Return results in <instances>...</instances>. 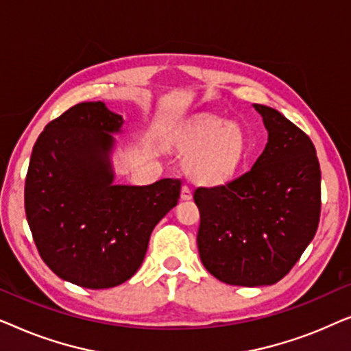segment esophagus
I'll return each instance as SVG.
<instances>
[{
  "label": "esophagus",
  "instance_id": "34e87169",
  "mask_svg": "<svg viewBox=\"0 0 351 351\" xmlns=\"http://www.w3.org/2000/svg\"><path fill=\"white\" fill-rule=\"evenodd\" d=\"M180 198L184 199V201H186V199H191V189H190V186H186V185L182 186V193H180Z\"/></svg>",
  "mask_w": 351,
  "mask_h": 351
}]
</instances>
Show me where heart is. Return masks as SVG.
<instances>
[{
	"instance_id": "heart-1",
	"label": "heart",
	"mask_w": 351,
	"mask_h": 351,
	"mask_svg": "<svg viewBox=\"0 0 351 351\" xmlns=\"http://www.w3.org/2000/svg\"><path fill=\"white\" fill-rule=\"evenodd\" d=\"M177 152L185 155L186 176L201 185H220L232 179L247 155V137L237 123L201 117L174 137Z\"/></svg>"
}]
</instances>
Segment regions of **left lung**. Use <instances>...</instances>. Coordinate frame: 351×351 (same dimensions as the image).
<instances>
[{
    "mask_svg": "<svg viewBox=\"0 0 351 351\" xmlns=\"http://www.w3.org/2000/svg\"><path fill=\"white\" fill-rule=\"evenodd\" d=\"M254 108L268 132L265 150L246 174L193 195L204 268L222 282L246 287L285 278L313 239L321 213L313 142L278 110Z\"/></svg>",
    "mask_w": 351,
    "mask_h": 351,
    "instance_id": "obj_1",
    "label": "left lung"
}]
</instances>
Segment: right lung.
<instances>
[{"mask_svg":"<svg viewBox=\"0 0 351 351\" xmlns=\"http://www.w3.org/2000/svg\"><path fill=\"white\" fill-rule=\"evenodd\" d=\"M123 117L83 102L45 128L25 179V214L38 252L62 280L88 289L128 281L156 223L174 208L180 180L117 185L113 134Z\"/></svg>","mask_w":351,"mask_h":351,"instance_id":"add662e5","label":"right lung"}]
</instances>
